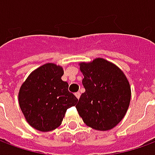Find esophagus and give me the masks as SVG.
Here are the masks:
<instances>
[{
    "instance_id": "1",
    "label": "esophagus",
    "mask_w": 155,
    "mask_h": 155,
    "mask_svg": "<svg viewBox=\"0 0 155 155\" xmlns=\"http://www.w3.org/2000/svg\"><path fill=\"white\" fill-rule=\"evenodd\" d=\"M74 94H75V96H76L77 99H79V98L81 97V93H80V92H76Z\"/></svg>"
}]
</instances>
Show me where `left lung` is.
<instances>
[{
  "label": "left lung",
  "mask_w": 155,
  "mask_h": 155,
  "mask_svg": "<svg viewBox=\"0 0 155 155\" xmlns=\"http://www.w3.org/2000/svg\"><path fill=\"white\" fill-rule=\"evenodd\" d=\"M80 69L85 89L75 106L80 116L94 130L113 129L130 105L131 90L126 76L118 66L102 58L81 62Z\"/></svg>",
  "instance_id": "left-lung-1"
}]
</instances>
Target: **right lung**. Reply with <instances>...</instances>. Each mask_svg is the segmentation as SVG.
<instances>
[{
	"mask_svg": "<svg viewBox=\"0 0 155 155\" xmlns=\"http://www.w3.org/2000/svg\"><path fill=\"white\" fill-rule=\"evenodd\" d=\"M63 68L47 63L32 72L19 91V104L25 120L35 130L47 132L61 124L67 109L78 99L61 80Z\"/></svg>",
	"mask_w": 155,
	"mask_h": 155,
	"instance_id": "obj_1",
	"label": "right lung"
}]
</instances>
